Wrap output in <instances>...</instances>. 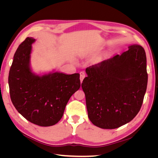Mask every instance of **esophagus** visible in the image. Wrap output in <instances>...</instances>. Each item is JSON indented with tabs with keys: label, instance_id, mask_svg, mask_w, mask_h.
<instances>
[{
	"label": "esophagus",
	"instance_id": "1",
	"mask_svg": "<svg viewBox=\"0 0 158 158\" xmlns=\"http://www.w3.org/2000/svg\"><path fill=\"white\" fill-rule=\"evenodd\" d=\"M80 82H82V81H83L84 78H85V73H84V71H82V72H80Z\"/></svg>",
	"mask_w": 158,
	"mask_h": 158
}]
</instances>
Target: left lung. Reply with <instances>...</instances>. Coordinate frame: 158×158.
<instances>
[{"label": "left lung", "mask_w": 158, "mask_h": 158, "mask_svg": "<svg viewBox=\"0 0 158 158\" xmlns=\"http://www.w3.org/2000/svg\"><path fill=\"white\" fill-rule=\"evenodd\" d=\"M82 83L88 117L104 129L120 127L139 112L147 88L146 56L143 47L132 45L119 55L85 69Z\"/></svg>", "instance_id": "8db88e82"}]
</instances>
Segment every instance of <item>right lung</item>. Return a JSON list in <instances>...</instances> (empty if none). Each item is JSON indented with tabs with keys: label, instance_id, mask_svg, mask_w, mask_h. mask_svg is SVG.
Returning <instances> with one entry per match:
<instances>
[{
	"label": "right lung",
	"instance_id": "1",
	"mask_svg": "<svg viewBox=\"0 0 158 158\" xmlns=\"http://www.w3.org/2000/svg\"><path fill=\"white\" fill-rule=\"evenodd\" d=\"M27 37L14 55L9 72L11 101L27 121L41 127L58 123L69 99L80 87V74L52 72L44 75L33 73L30 67L32 44Z\"/></svg>",
	"mask_w": 158,
	"mask_h": 158
}]
</instances>
